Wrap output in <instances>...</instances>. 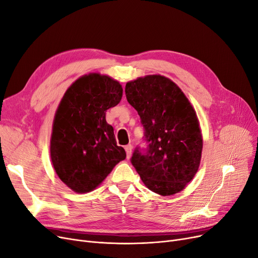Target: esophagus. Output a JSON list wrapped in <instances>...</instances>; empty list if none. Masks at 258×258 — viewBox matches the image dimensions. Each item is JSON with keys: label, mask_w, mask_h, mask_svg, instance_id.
Masks as SVG:
<instances>
[{"label": "esophagus", "mask_w": 258, "mask_h": 258, "mask_svg": "<svg viewBox=\"0 0 258 258\" xmlns=\"http://www.w3.org/2000/svg\"><path fill=\"white\" fill-rule=\"evenodd\" d=\"M125 152H126V157H127V159L128 158H131V155H132V151H133V145L132 144H127V145H125Z\"/></svg>", "instance_id": "esophagus-1"}]
</instances>
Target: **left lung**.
<instances>
[{"mask_svg": "<svg viewBox=\"0 0 258 258\" xmlns=\"http://www.w3.org/2000/svg\"><path fill=\"white\" fill-rule=\"evenodd\" d=\"M128 103L138 111L147 150L136 148L132 164L151 191H182L198 171L203 136L196 111L172 80L150 75L127 82Z\"/></svg>", "mask_w": 258, "mask_h": 258, "instance_id": "left-lung-1", "label": "left lung"}]
</instances>
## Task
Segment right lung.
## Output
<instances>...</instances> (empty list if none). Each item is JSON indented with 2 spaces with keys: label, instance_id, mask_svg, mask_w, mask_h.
<instances>
[{
  "label": "right lung",
  "instance_id": "right-lung-1",
  "mask_svg": "<svg viewBox=\"0 0 258 258\" xmlns=\"http://www.w3.org/2000/svg\"><path fill=\"white\" fill-rule=\"evenodd\" d=\"M120 83L88 74L65 92L55 111L50 158L61 180L76 193H88L101 183L126 154L118 147L106 110L122 98Z\"/></svg>",
  "mask_w": 258,
  "mask_h": 258
}]
</instances>
